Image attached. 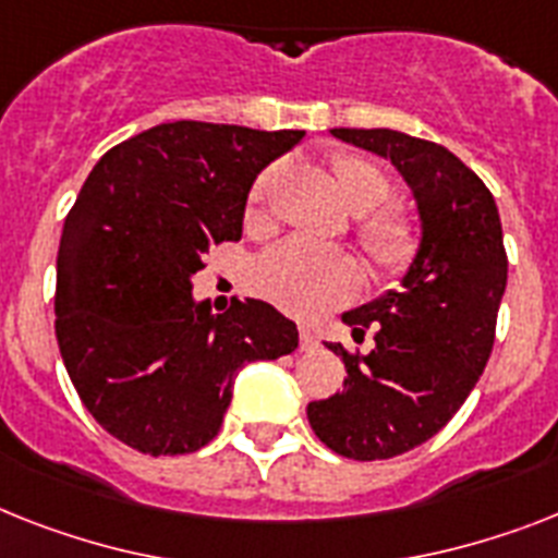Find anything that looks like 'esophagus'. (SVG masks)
<instances>
[{
    "label": "esophagus",
    "mask_w": 558,
    "mask_h": 558,
    "mask_svg": "<svg viewBox=\"0 0 558 558\" xmlns=\"http://www.w3.org/2000/svg\"><path fill=\"white\" fill-rule=\"evenodd\" d=\"M299 348H302V351H316V348H319V339H316V333H313L311 328L299 330Z\"/></svg>",
    "instance_id": "34e87169"
}]
</instances>
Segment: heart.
<instances>
[{
  "mask_svg": "<svg viewBox=\"0 0 558 558\" xmlns=\"http://www.w3.org/2000/svg\"><path fill=\"white\" fill-rule=\"evenodd\" d=\"M336 187L344 205L359 219V239L379 270L404 268L416 251L418 230L413 216L402 207H379L390 199L393 182L385 168L365 156L342 154L333 159ZM274 173H262L251 193V219H259V205ZM253 284L262 296L293 316H316L351 296L359 284V265L351 253L290 239L265 253L256 265Z\"/></svg>",
  "mask_w": 558,
  "mask_h": 558,
  "instance_id": "obj_1",
  "label": "heart"
}]
</instances>
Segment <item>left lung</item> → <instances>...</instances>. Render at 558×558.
<instances>
[{
	"label": "left lung",
	"instance_id": "obj_1",
	"mask_svg": "<svg viewBox=\"0 0 558 558\" xmlns=\"http://www.w3.org/2000/svg\"><path fill=\"white\" fill-rule=\"evenodd\" d=\"M330 133L399 170L416 202L418 247L399 288L342 313L356 342L373 330V348L348 353L328 342L348 379L344 390L307 404V422L339 456L393 459L448 425L494 351L508 284L499 210L448 147L390 128Z\"/></svg>",
	"mask_w": 558,
	"mask_h": 558
}]
</instances>
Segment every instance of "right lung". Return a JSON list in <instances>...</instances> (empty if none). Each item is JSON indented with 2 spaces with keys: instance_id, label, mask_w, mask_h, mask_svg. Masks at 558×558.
Masks as SVG:
<instances>
[{
  "instance_id": "obj_1",
  "label": "right lung",
  "mask_w": 558,
  "mask_h": 558,
  "mask_svg": "<svg viewBox=\"0 0 558 558\" xmlns=\"http://www.w3.org/2000/svg\"><path fill=\"white\" fill-rule=\"evenodd\" d=\"M299 142L185 119L110 147L85 179L59 239L57 342L87 413L128 448H205L236 373L296 351V325L274 305L214 313L193 276L210 247L242 239L253 182Z\"/></svg>"
}]
</instances>
